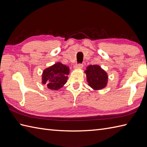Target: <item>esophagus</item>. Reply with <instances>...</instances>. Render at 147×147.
Listing matches in <instances>:
<instances>
[{
	"label": "esophagus",
	"instance_id": "esophagus-1",
	"mask_svg": "<svg viewBox=\"0 0 147 147\" xmlns=\"http://www.w3.org/2000/svg\"><path fill=\"white\" fill-rule=\"evenodd\" d=\"M83 65L80 64L76 65L75 66H74V69H81L83 68Z\"/></svg>",
	"mask_w": 147,
	"mask_h": 147
}]
</instances>
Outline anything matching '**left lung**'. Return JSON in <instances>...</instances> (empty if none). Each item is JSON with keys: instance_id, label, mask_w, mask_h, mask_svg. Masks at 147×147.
Listing matches in <instances>:
<instances>
[{"instance_id": "obj_1", "label": "left lung", "mask_w": 147, "mask_h": 147, "mask_svg": "<svg viewBox=\"0 0 147 147\" xmlns=\"http://www.w3.org/2000/svg\"><path fill=\"white\" fill-rule=\"evenodd\" d=\"M85 71L88 86L94 90L105 88L108 83V74L97 64L89 65Z\"/></svg>"}]
</instances>
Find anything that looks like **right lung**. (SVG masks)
Segmentation results:
<instances>
[{
	"label": "right lung",
	"instance_id": "add662e5",
	"mask_svg": "<svg viewBox=\"0 0 147 147\" xmlns=\"http://www.w3.org/2000/svg\"><path fill=\"white\" fill-rule=\"evenodd\" d=\"M69 74V66L57 62L43 71L42 84L45 85L50 90L57 91L67 82Z\"/></svg>",
	"mask_w": 147,
	"mask_h": 147
}]
</instances>
